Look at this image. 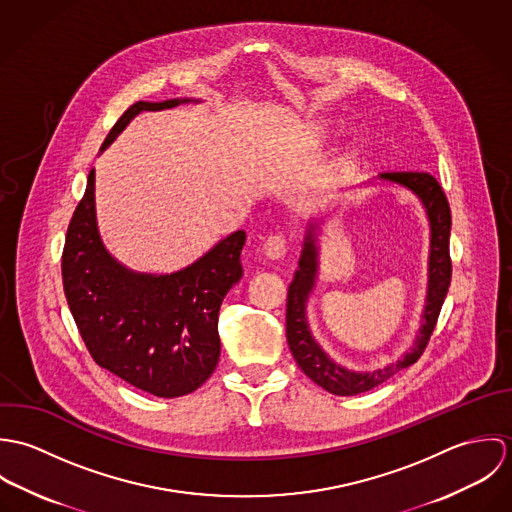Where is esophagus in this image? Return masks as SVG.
Listing matches in <instances>:
<instances>
[{
  "mask_svg": "<svg viewBox=\"0 0 512 512\" xmlns=\"http://www.w3.org/2000/svg\"><path fill=\"white\" fill-rule=\"evenodd\" d=\"M262 252H264L266 258H270V260H280V258H284L286 252H288L286 238H284L282 234L268 236V240H266L264 246H262Z\"/></svg>",
  "mask_w": 512,
  "mask_h": 512,
  "instance_id": "34e87169",
  "label": "esophagus"
}]
</instances>
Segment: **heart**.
Segmentation results:
<instances>
[{
    "instance_id": "1",
    "label": "heart",
    "mask_w": 512,
    "mask_h": 512,
    "mask_svg": "<svg viewBox=\"0 0 512 512\" xmlns=\"http://www.w3.org/2000/svg\"><path fill=\"white\" fill-rule=\"evenodd\" d=\"M313 132H315V138H319V140H321V138H327L331 130H329V126L319 124V126H315V128H313Z\"/></svg>"
}]
</instances>
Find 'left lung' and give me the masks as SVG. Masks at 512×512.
Returning <instances> with one entry per match:
<instances>
[{
	"label": "left lung",
	"instance_id": "8db88e82",
	"mask_svg": "<svg viewBox=\"0 0 512 512\" xmlns=\"http://www.w3.org/2000/svg\"><path fill=\"white\" fill-rule=\"evenodd\" d=\"M380 183H394L412 191L430 222V256H428V290L426 305L422 311V325L414 339L410 351H406L398 361L376 370H351L347 366L333 361L323 347L315 341L309 323H307V301L315 290L317 272H319V232L323 219H311L303 236V248L299 256V268L293 274V282L288 290L286 303V335L295 363L321 388L337 396H355L388 380L392 374L406 366L414 365L436 327L443 299L451 282V260H449V232H451V213L445 193L441 191L436 177L430 173L418 171H400V173H380Z\"/></svg>",
	"mask_w": 512,
	"mask_h": 512
}]
</instances>
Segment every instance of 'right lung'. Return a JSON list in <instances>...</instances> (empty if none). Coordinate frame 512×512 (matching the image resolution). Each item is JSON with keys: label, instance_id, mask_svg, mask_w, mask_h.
<instances>
[{"label": "right lung", "instance_id": "obj_1", "mask_svg": "<svg viewBox=\"0 0 512 512\" xmlns=\"http://www.w3.org/2000/svg\"><path fill=\"white\" fill-rule=\"evenodd\" d=\"M191 98L136 102L114 124L100 153L140 112L175 108ZM246 232L236 230L173 274L134 272L104 246L94 201V169L67 230L63 286L80 337L96 361L159 398L197 390L220 357L219 309L240 282Z\"/></svg>", "mask_w": 512, "mask_h": 512}]
</instances>
